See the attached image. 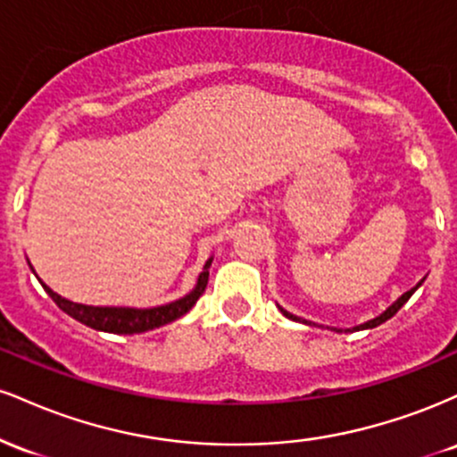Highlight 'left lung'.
<instances>
[{
	"label": "left lung",
	"mask_w": 457,
	"mask_h": 457,
	"mask_svg": "<svg viewBox=\"0 0 457 457\" xmlns=\"http://www.w3.org/2000/svg\"><path fill=\"white\" fill-rule=\"evenodd\" d=\"M421 283H423V279H421V281H419V283H417V286H414V287H412V290H408V292H406V295H402L400 298H397V301H395V303H393V305H391L389 309H386V312H382L378 318L370 320V322L361 324V327H354L353 330L374 328V327H378V324H382V322H386V320H389V318H393V316H395V313H397V312H400V309H402L403 305H406V301H408V298H411V296L414 295V290H417V287H419V286H421ZM279 309H281V307H279ZM281 313H283V316H286V318H290V320H296V322H303V320H301V318L292 316V313H290V312H286V309H281Z\"/></svg>",
	"instance_id": "8db88e82"
}]
</instances>
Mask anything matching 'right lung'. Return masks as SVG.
<instances>
[{
    "mask_svg": "<svg viewBox=\"0 0 457 457\" xmlns=\"http://www.w3.org/2000/svg\"><path fill=\"white\" fill-rule=\"evenodd\" d=\"M212 258L206 262L204 270L199 272L197 286L188 292L187 296L178 298L174 303H167L161 307H150V309H135V307H92V305H81V303H72L68 298H62L55 295L49 286L43 287L46 295L55 301V305L66 312L68 316L79 320L86 327L104 330V333H118V335H133V333H145V330L159 328L162 324H170L178 320L197 303V298L204 295L208 286V269H211ZM31 269V266H29ZM34 270V269H31Z\"/></svg>",
    "mask_w": 457,
    "mask_h": 457,
    "instance_id": "obj_1",
    "label": "right lung"
}]
</instances>
